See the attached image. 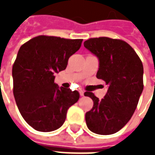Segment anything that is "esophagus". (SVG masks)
Listing matches in <instances>:
<instances>
[{
    "label": "esophagus",
    "instance_id": "1",
    "mask_svg": "<svg viewBox=\"0 0 155 155\" xmlns=\"http://www.w3.org/2000/svg\"><path fill=\"white\" fill-rule=\"evenodd\" d=\"M80 94H81V96H84V92L82 90H80Z\"/></svg>",
    "mask_w": 155,
    "mask_h": 155
}]
</instances>
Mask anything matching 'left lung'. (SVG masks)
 Here are the masks:
<instances>
[{
  "label": "left lung",
  "mask_w": 155,
  "mask_h": 155,
  "mask_svg": "<svg viewBox=\"0 0 155 155\" xmlns=\"http://www.w3.org/2000/svg\"><path fill=\"white\" fill-rule=\"evenodd\" d=\"M84 46L99 60L96 77L108 85L104 99L85 92L94 101L85 114L89 130L98 134L118 132L131 119L143 89V64L125 41L108 37L91 38Z\"/></svg>",
  "instance_id": "left-lung-1"
}]
</instances>
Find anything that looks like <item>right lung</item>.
Segmentation results:
<instances>
[{
	"label": "right lung",
	"instance_id": "right-lung-1",
	"mask_svg": "<svg viewBox=\"0 0 155 155\" xmlns=\"http://www.w3.org/2000/svg\"><path fill=\"white\" fill-rule=\"evenodd\" d=\"M82 41L39 35L20 48L12 67L13 94L21 114L35 130L59 129L79 100L77 91L54 83V74L65 70Z\"/></svg>",
	"mask_w": 155,
	"mask_h": 155
}]
</instances>
